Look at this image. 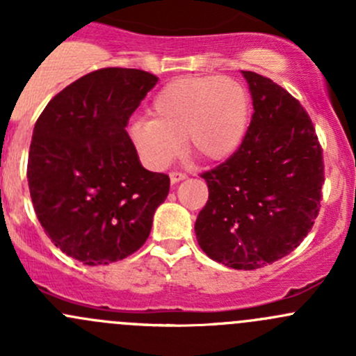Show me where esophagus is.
<instances>
[{"label":"esophagus","mask_w":356,"mask_h":356,"mask_svg":"<svg viewBox=\"0 0 356 356\" xmlns=\"http://www.w3.org/2000/svg\"><path fill=\"white\" fill-rule=\"evenodd\" d=\"M186 177H188V175L182 174V172H170V182H172V184H177V182L184 181Z\"/></svg>","instance_id":"34e87169"}]
</instances>
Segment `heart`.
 I'll use <instances>...</instances> for the list:
<instances>
[{"label":"heart","mask_w":356,"mask_h":356,"mask_svg":"<svg viewBox=\"0 0 356 356\" xmlns=\"http://www.w3.org/2000/svg\"><path fill=\"white\" fill-rule=\"evenodd\" d=\"M152 118H136L129 138L146 167L163 170L182 149L204 161H224L241 148L251 102L241 82L196 75L168 82L152 102Z\"/></svg>","instance_id":"b5f03b06"}]
</instances>
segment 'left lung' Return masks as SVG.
<instances>
[{"instance_id":"8db88e82","label":"left lung","mask_w":356,"mask_h":356,"mask_svg":"<svg viewBox=\"0 0 356 356\" xmlns=\"http://www.w3.org/2000/svg\"><path fill=\"white\" fill-rule=\"evenodd\" d=\"M253 115L241 148L201 174L208 201L195 224L211 260L254 270L307 238L321 210L324 161L310 117L270 79L243 70Z\"/></svg>"}]
</instances>
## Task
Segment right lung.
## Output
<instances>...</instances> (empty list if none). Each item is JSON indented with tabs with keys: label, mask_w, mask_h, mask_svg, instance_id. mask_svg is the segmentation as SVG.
<instances>
[{
	"label": "right lung",
	"mask_w": 356,
	"mask_h": 356,
	"mask_svg": "<svg viewBox=\"0 0 356 356\" xmlns=\"http://www.w3.org/2000/svg\"><path fill=\"white\" fill-rule=\"evenodd\" d=\"M156 82L138 68L95 70L60 91L34 125L27 179L35 215L55 246L84 265L138 251L168 195V175L143 167L125 131Z\"/></svg>",
	"instance_id": "obj_1"
}]
</instances>
